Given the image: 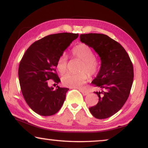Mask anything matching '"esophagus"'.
<instances>
[{"label": "esophagus", "mask_w": 148, "mask_h": 148, "mask_svg": "<svg viewBox=\"0 0 148 148\" xmlns=\"http://www.w3.org/2000/svg\"><path fill=\"white\" fill-rule=\"evenodd\" d=\"M79 91H80L82 93L83 95H84V96H86V95H88V92H86V91L83 90H79Z\"/></svg>", "instance_id": "34e87169"}]
</instances>
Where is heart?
<instances>
[{"instance_id":"heart-1","label":"heart","mask_w":148,"mask_h":148,"mask_svg":"<svg viewBox=\"0 0 148 148\" xmlns=\"http://www.w3.org/2000/svg\"><path fill=\"white\" fill-rule=\"evenodd\" d=\"M73 55L83 61L80 68V73H66L62 77V83L64 86L72 88L82 87L88 79V75L94 76L98 73L100 68L99 60L95 58L94 52L90 46L86 44H79L74 46L71 50ZM67 68V58L66 56H60L56 62V69L60 73L63 74Z\"/></svg>"}]
</instances>
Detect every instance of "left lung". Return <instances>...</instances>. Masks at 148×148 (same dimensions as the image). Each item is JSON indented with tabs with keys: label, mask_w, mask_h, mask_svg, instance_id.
I'll use <instances>...</instances> for the list:
<instances>
[{
	"label": "left lung",
	"mask_w": 148,
	"mask_h": 148,
	"mask_svg": "<svg viewBox=\"0 0 148 148\" xmlns=\"http://www.w3.org/2000/svg\"><path fill=\"white\" fill-rule=\"evenodd\" d=\"M80 40L92 48L101 60L100 69L92 82L101 89L94 92L98 102L89 109L95 118H108L118 112L129 98L134 76L133 64L125 48L108 36L81 34Z\"/></svg>",
	"instance_id": "1"
}]
</instances>
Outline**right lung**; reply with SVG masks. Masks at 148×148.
Here are the masks:
<instances>
[{"instance_id": "1", "label": "right lung", "mask_w": 148, "mask_h": 148, "mask_svg": "<svg viewBox=\"0 0 148 148\" xmlns=\"http://www.w3.org/2000/svg\"><path fill=\"white\" fill-rule=\"evenodd\" d=\"M78 34L60 33L34 42L23 54L19 66V84L23 98L32 110L42 116H51L61 108L68 88L48 86V81L60 82L56 62Z\"/></svg>"}]
</instances>
